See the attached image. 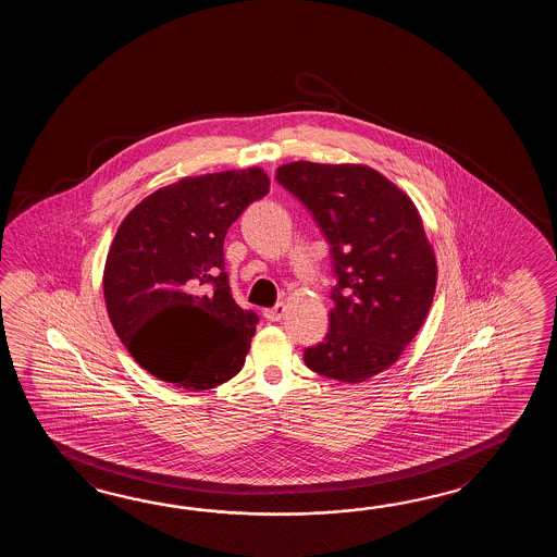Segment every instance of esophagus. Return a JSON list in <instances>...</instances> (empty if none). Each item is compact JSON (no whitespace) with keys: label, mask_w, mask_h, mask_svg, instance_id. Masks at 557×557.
Here are the masks:
<instances>
[{"label":"esophagus","mask_w":557,"mask_h":557,"mask_svg":"<svg viewBox=\"0 0 557 557\" xmlns=\"http://www.w3.org/2000/svg\"><path fill=\"white\" fill-rule=\"evenodd\" d=\"M284 312H286V307H284L283 302H278L273 308L264 310V319L271 320V322H278V320L283 319Z\"/></svg>","instance_id":"obj_1"}]
</instances>
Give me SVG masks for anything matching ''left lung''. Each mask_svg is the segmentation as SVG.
Masks as SVG:
<instances>
[{
    "instance_id": "8db88e82",
    "label": "left lung",
    "mask_w": 557,
    "mask_h": 557,
    "mask_svg": "<svg viewBox=\"0 0 557 557\" xmlns=\"http://www.w3.org/2000/svg\"><path fill=\"white\" fill-rule=\"evenodd\" d=\"M331 245V329L305 348L320 376L364 382L392 367L426 320L436 259L403 190L367 165L296 161L276 169Z\"/></svg>"
}]
</instances>
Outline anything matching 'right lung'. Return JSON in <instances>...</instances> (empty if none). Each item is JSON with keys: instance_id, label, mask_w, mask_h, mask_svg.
I'll return each mask as SVG.
<instances>
[{"instance_id": "1", "label": "right lung", "mask_w": 557, "mask_h": 557, "mask_svg": "<svg viewBox=\"0 0 557 557\" xmlns=\"http://www.w3.org/2000/svg\"><path fill=\"white\" fill-rule=\"evenodd\" d=\"M262 169L189 177L149 195L117 228L103 273L107 312L159 380L209 391L238 374L259 322L225 271L228 226L269 193Z\"/></svg>"}]
</instances>
